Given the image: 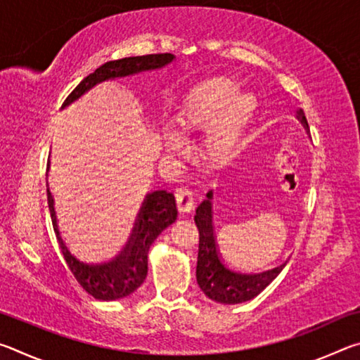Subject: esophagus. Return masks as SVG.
<instances>
[{
	"label": "esophagus",
	"instance_id": "34e87169",
	"mask_svg": "<svg viewBox=\"0 0 360 360\" xmlns=\"http://www.w3.org/2000/svg\"><path fill=\"white\" fill-rule=\"evenodd\" d=\"M176 205H178V210L179 212H191L193 210L195 206V202H193V193L188 191V188H184V187H179L176 188Z\"/></svg>",
	"mask_w": 360,
	"mask_h": 360
}]
</instances>
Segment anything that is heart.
Listing matches in <instances>:
<instances>
[{
    "label": "heart",
    "mask_w": 360,
    "mask_h": 360,
    "mask_svg": "<svg viewBox=\"0 0 360 360\" xmlns=\"http://www.w3.org/2000/svg\"><path fill=\"white\" fill-rule=\"evenodd\" d=\"M240 90L241 84L231 77L206 79L188 92L174 117L179 135L188 136L210 129L205 139V158L212 168H224L235 160L257 114V96ZM179 135L163 133L168 150L181 152L184 148Z\"/></svg>",
    "instance_id": "heart-1"
}]
</instances>
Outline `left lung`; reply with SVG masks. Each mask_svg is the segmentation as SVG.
<instances>
[{"instance_id": "8db88e82", "label": "left lung", "mask_w": 360, "mask_h": 360, "mask_svg": "<svg viewBox=\"0 0 360 360\" xmlns=\"http://www.w3.org/2000/svg\"><path fill=\"white\" fill-rule=\"evenodd\" d=\"M297 119L308 130V122L303 111L297 112ZM212 191L206 193L203 200L195 211V224L198 227L200 243H198V260H197V283L200 289L208 295L211 300L224 304H236L251 300L257 297L279 273L285 264L279 265L273 270L246 275V273L233 271L224 264L216 245L214 227H212Z\"/></svg>"}]
</instances>
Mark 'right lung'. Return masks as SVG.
<instances>
[{
	"label": "right lung",
	"instance_id": "obj_1",
	"mask_svg": "<svg viewBox=\"0 0 360 360\" xmlns=\"http://www.w3.org/2000/svg\"><path fill=\"white\" fill-rule=\"evenodd\" d=\"M173 60V53H150V56L127 57L108 62L101 65L100 68H96L92 75L82 79L81 84L65 100L62 108L70 106L71 103L81 98L84 94L94 89L96 84L109 81V79L133 76L143 71L160 70L163 66L172 63ZM47 203L49 211H51L53 231L57 235V241L63 252L66 265L70 266L77 283L90 295L95 297L96 300H117V298H124L133 294L144 283L146 276H148V254L150 245L178 217L173 193L167 191H155L148 193L141 210H139L130 240L127 243L124 251L119 254V257L106 262V264H89V262L81 260L75 254H71L66 243L63 241L57 224L53 197L51 191H49V184Z\"/></svg>",
	"mask_w": 360,
	"mask_h": 360
}]
</instances>
